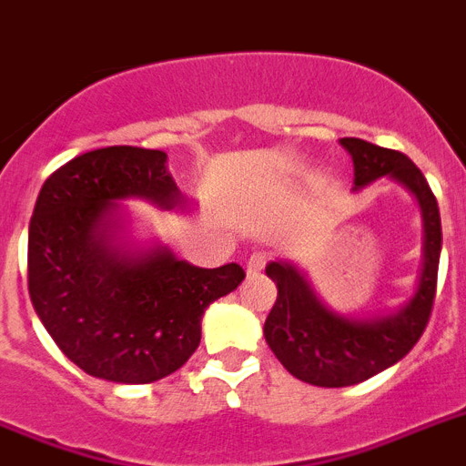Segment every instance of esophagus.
Returning a JSON list of instances; mask_svg holds the SVG:
<instances>
[{"mask_svg":"<svg viewBox=\"0 0 466 466\" xmlns=\"http://www.w3.org/2000/svg\"><path fill=\"white\" fill-rule=\"evenodd\" d=\"M265 265H268V253L258 251L246 260V272H248V275H258V272H263Z\"/></svg>","mask_w":466,"mask_h":466,"instance_id":"esophagus-1","label":"esophagus"}]
</instances>
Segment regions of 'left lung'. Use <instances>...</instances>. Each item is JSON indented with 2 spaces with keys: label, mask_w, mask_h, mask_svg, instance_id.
<instances>
[{
  "label": "left lung",
  "mask_w": 466,
  "mask_h": 466,
  "mask_svg": "<svg viewBox=\"0 0 466 466\" xmlns=\"http://www.w3.org/2000/svg\"><path fill=\"white\" fill-rule=\"evenodd\" d=\"M355 167V189L386 177L400 182L417 198L424 225L421 272L417 289L398 310L355 319L327 308L296 265L275 260L265 268L277 284V300L265 319V341L287 372L312 386L341 389L384 372L412 350L424 334L441 258V213L421 170L400 151L343 137Z\"/></svg>",
  "instance_id": "obj_1"
}]
</instances>
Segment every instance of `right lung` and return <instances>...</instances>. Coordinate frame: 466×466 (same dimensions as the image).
I'll use <instances>...</instances> for the list:
<instances>
[{"label": "right lung", "instance_id": "1", "mask_svg": "<svg viewBox=\"0 0 466 466\" xmlns=\"http://www.w3.org/2000/svg\"><path fill=\"white\" fill-rule=\"evenodd\" d=\"M156 148L106 147L61 166L42 185L27 232V291L61 353L116 384L177 372L201 343L203 310L239 287L241 265L197 268L166 246L120 237L123 198L185 208Z\"/></svg>", "mask_w": 466, "mask_h": 466}]
</instances>
